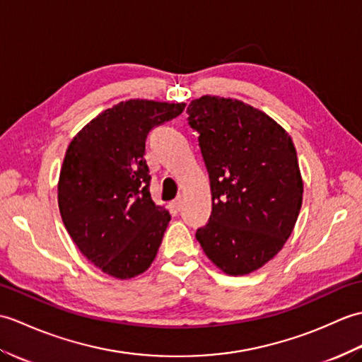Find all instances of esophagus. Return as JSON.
<instances>
[{"label":"esophagus","instance_id":"34e87169","mask_svg":"<svg viewBox=\"0 0 362 362\" xmlns=\"http://www.w3.org/2000/svg\"><path fill=\"white\" fill-rule=\"evenodd\" d=\"M182 204H184V202H182V197H178V198H175V199H173V207L176 209V211H181V209H182Z\"/></svg>","mask_w":362,"mask_h":362}]
</instances>
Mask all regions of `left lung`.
<instances>
[{
  "label": "left lung",
  "instance_id": "1",
  "mask_svg": "<svg viewBox=\"0 0 362 362\" xmlns=\"http://www.w3.org/2000/svg\"><path fill=\"white\" fill-rule=\"evenodd\" d=\"M189 125L211 181L212 212L197 240L221 271L249 274L291 235L303 182L290 136L240 100L203 95L187 107Z\"/></svg>",
  "mask_w": 362,
  "mask_h": 362
}]
</instances>
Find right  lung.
Instances as JSON below:
<instances>
[{
	"label": "right lung",
	"mask_w": 362,
	"mask_h": 362,
	"mask_svg": "<svg viewBox=\"0 0 362 362\" xmlns=\"http://www.w3.org/2000/svg\"><path fill=\"white\" fill-rule=\"evenodd\" d=\"M186 103L127 100L71 141L60 170L63 224L88 260L116 279L142 274L155 260L170 214L150 195L146 141Z\"/></svg>",
	"instance_id": "obj_1"
}]
</instances>
